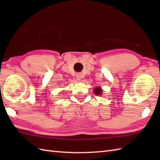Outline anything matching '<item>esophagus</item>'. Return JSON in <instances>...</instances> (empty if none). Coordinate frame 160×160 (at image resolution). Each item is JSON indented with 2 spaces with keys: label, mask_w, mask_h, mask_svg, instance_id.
Segmentation results:
<instances>
[{
  "label": "esophagus",
  "mask_w": 160,
  "mask_h": 160,
  "mask_svg": "<svg viewBox=\"0 0 160 160\" xmlns=\"http://www.w3.org/2000/svg\"><path fill=\"white\" fill-rule=\"evenodd\" d=\"M76 78H77V79H78V80H80V78H81V74H80V73H77V74L76 75Z\"/></svg>",
  "instance_id": "obj_1"
}]
</instances>
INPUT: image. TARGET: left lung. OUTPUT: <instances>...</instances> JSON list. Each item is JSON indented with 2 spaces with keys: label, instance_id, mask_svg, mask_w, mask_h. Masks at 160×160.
Segmentation results:
<instances>
[{
  "label": "left lung",
  "instance_id": "1",
  "mask_svg": "<svg viewBox=\"0 0 160 160\" xmlns=\"http://www.w3.org/2000/svg\"><path fill=\"white\" fill-rule=\"evenodd\" d=\"M94 93L98 96V95H100L102 94V89L100 87H97V88H95L94 89Z\"/></svg>",
  "mask_w": 160,
  "mask_h": 160
}]
</instances>
